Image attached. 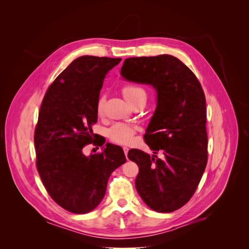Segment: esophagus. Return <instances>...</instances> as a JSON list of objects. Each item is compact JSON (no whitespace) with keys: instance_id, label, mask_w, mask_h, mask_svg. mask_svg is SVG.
Returning <instances> with one entry per match:
<instances>
[{"instance_id":"34e87169","label":"esophagus","mask_w":249,"mask_h":249,"mask_svg":"<svg viewBox=\"0 0 249 249\" xmlns=\"http://www.w3.org/2000/svg\"><path fill=\"white\" fill-rule=\"evenodd\" d=\"M123 148H124V155H125V157H127V153H129V147L124 146Z\"/></svg>"}]
</instances>
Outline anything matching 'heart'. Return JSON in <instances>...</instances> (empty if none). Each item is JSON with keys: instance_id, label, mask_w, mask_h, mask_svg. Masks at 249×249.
Wrapping results in <instances>:
<instances>
[{"instance_id": "1", "label": "heart", "mask_w": 249, "mask_h": 249, "mask_svg": "<svg viewBox=\"0 0 249 249\" xmlns=\"http://www.w3.org/2000/svg\"><path fill=\"white\" fill-rule=\"evenodd\" d=\"M122 92L124 99L131 105H134L139 101H146V91L142 87L134 84H127L122 88ZM104 112V99L100 97L96 103V113L97 115L102 116ZM136 132V127L127 124L117 123L113 124L109 130V138L112 142L117 143V144H130L133 141L134 134Z\"/></svg>"}]
</instances>
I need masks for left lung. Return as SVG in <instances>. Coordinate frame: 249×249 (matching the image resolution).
Here are the masks:
<instances>
[{
    "label": "left lung",
    "mask_w": 249,
    "mask_h": 249,
    "mask_svg": "<svg viewBox=\"0 0 249 249\" xmlns=\"http://www.w3.org/2000/svg\"><path fill=\"white\" fill-rule=\"evenodd\" d=\"M122 76L157 89V109L143 138L163 158L135 148L127 157L139 167L135 186L143 201L157 212H173L193 196L207 166L205 92L189 67L170 55L127 58Z\"/></svg>",
    "instance_id": "obj_1"
}]
</instances>
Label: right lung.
Masks as SVG:
<instances>
[{
    "instance_id": "obj_1",
    "label": "right lung",
    "mask_w": 249,
    "mask_h": 249,
    "mask_svg": "<svg viewBox=\"0 0 249 249\" xmlns=\"http://www.w3.org/2000/svg\"><path fill=\"white\" fill-rule=\"evenodd\" d=\"M120 61L79 57L52 83L41 103L34 132L36 167L52 199L71 213L99 206L111 173L126 161L123 148L110 143L102 153L83 154L91 143L104 145L92 133L96 103L106 74Z\"/></svg>"
}]
</instances>
